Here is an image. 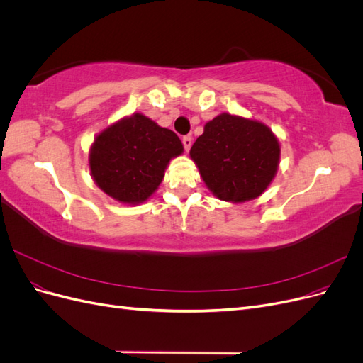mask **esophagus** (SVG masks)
Segmentation results:
<instances>
[{"label":"esophagus","mask_w":363,"mask_h":363,"mask_svg":"<svg viewBox=\"0 0 363 363\" xmlns=\"http://www.w3.org/2000/svg\"><path fill=\"white\" fill-rule=\"evenodd\" d=\"M182 142H183V147H184V150H186V151H189V150H191V147H192V136H184V138L182 139Z\"/></svg>","instance_id":"esophagus-1"}]
</instances>
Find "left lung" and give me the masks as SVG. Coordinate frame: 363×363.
<instances>
[{
    "mask_svg": "<svg viewBox=\"0 0 363 363\" xmlns=\"http://www.w3.org/2000/svg\"><path fill=\"white\" fill-rule=\"evenodd\" d=\"M189 155L213 195L244 203L257 199L272 182L280 145L265 124L223 113L204 125Z\"/></svg>",
    "mask_w": 363,
    "mask_h": 363,
    "instance_id": "1",
    "label": "left lung"
}]
</instances>
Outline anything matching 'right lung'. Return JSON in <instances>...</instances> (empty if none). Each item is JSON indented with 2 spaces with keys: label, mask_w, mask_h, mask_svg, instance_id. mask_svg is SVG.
Returning a JSON list of instances; mask_svg holds the SVG:
<instances>
[{
  "label": "right lung",
  "mask_w": 363,
  "mask_h": 363,
  "mask_svg": "<svg viewBox=\"0 0 363 363\" xmlns=\"http://www.w3.org/2000/svg\"><path fill=\"white\" fill-rule=\"evenodd\" d=\"M182 152L183 144L174 131L136 113L95 138L89 167L103 192L119 203L139 204L159 188L169 160Z\"/></svg>",
  "instance_id": "1"
}]
</instances>
